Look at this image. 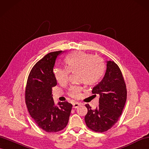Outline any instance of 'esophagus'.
<instances>
[{"instance_id": "esophagus-1", "label": "esophagus", "mask_w": 149, "mask_h": 149, "mask_svg": "<svg viewBox=\"0 0 149 149\" xmlns=\"http://www.w3.org/2000/svg\"><path fill=\"white\" fill-rule=\"evenodd\" d=\"M81 103H79V102H76L72 104V107H73V108H77L79 106H81Z\"/></svg>"}]
</instances>
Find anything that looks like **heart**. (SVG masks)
<instances>
[{
	"mask_svg": "<svg viewBox=\"0 0 149 149\" xmlns=\"http://www.w3.org/2000/svg\"><path fill=\"white\" fill-rule=\"evenodd\" d=\"M67 68L56 67L54 69V74L58 83H66L69 72L77 71L78 79L86 85H93L99 81L105 71V63L102 58L95 57L92 54L77 51L70 54L65 60ZM81 87L72 86L70 95L78 98L81 94Z\"/></svg>",
	"mask_w": 149,
	"mask_h": 149,
	"instance_id": "heart-1",
	"label": "heart"
}]
</instances>
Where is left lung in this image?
Masks as SVG:
<instances>
[{
	"label": "left lung",
	"instance_id": "8db88e82",
	"mask_svg": "<svg viewBox=\"0 0 149 149\" xmlns=\"http://www.w3.org/2000/svg\"><path fill=\"white\" fill-rule=\"evenodd\" d=\"M104 78L92 89L93 94H99V105L92 109L85 106L88 112L85 117L86 126L97 132H106L116 123L126 101V85L121 71L114 61H106Z\"/></svg>",
	"mask_w": 149,
	"mask_h": 149
}]
</instances>
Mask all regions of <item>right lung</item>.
<instances>
[{
  "label": "right lung",
  "instance_id": "1",
  "mask_svg": "<svg viewBox=\"0 0 149 149\" xmlns=\"http://www.w3.org/2000/svg\"><path fill=\"white\" fill-rule=\"evenodd\" d=\"M62 50L47 54L35 64L28 78L25 100L29 113L37 125L47 132H57L68 125L72 104L56 105L52 88L57 85L54 67Z\"/></svg>",
  "mask_w": 149,
  "mask_h": 149
}]
</instances>
